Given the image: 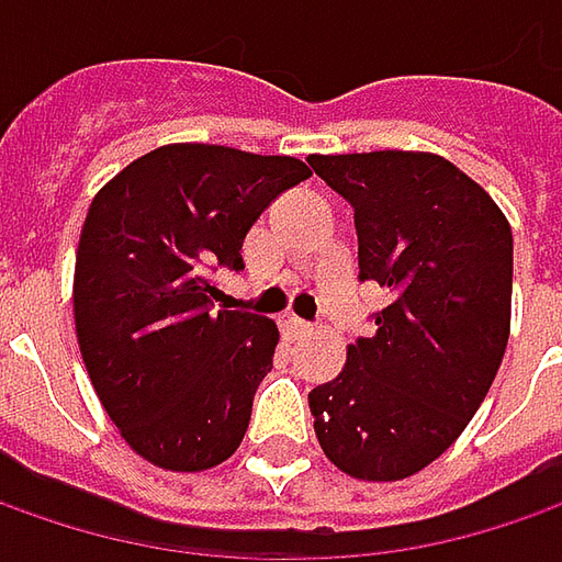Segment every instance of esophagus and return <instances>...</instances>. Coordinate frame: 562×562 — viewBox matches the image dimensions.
<instances>
[{"label": "esophagus", "mask_w": 562, "mask_h": 562, "mask_svg": "<svg viewBox=\"0 0 562 562\" xmlns=\"http://www.w3.org/2000/svg\"><path fill=\"white\" fill-rule=\"evenodd\" d=\"M281 328H284L288 335H306V331H310V322H303L300 315L288 313L281 315Z\"/></svg>", "instance_id": "34e87169"}]
</instances>
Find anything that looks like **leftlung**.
Instances as JSON below:
<instances>
[{"mask_svg":"<svg viewBox=\"0 0 562 562\" xmlns=\"http://www.w3.org/2000/svg\"><path fill=\"white\" fill-rule=\"evenodd\" d=\"M353 205L359 278L394 300L340 375L310 394L325 457L362 482L435 463L487 397L509 337L513 231L501 205L435 153L310 156Z\"/></svg>","mask_w":562,"mask_h":562,"instance_id":"8db88e82","label":"left lung"}]
</instances>
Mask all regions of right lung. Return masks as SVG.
Masks as SVG:
<instances>
[{
    "mask_svg": "<svg viewBox=\"0 0 562 562\" xmlns=\"http://www.w3.org/2000/svg\"><path fill=\"white\" fill-rule=\"evenodd\" d=\"M313 171L293 156L168 143L121 168L90 203L75 262L87 375L146 463L203 472L247 435L278 325L215 310V266L244 269L252 222Z\"/></svg>",
    "mask_w": 562,
    "mask_h": 562,
    "instance_id": "1",
    "label": "right lung"
}]
</instances>
